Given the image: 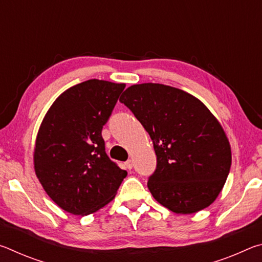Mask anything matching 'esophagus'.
I'll return each mask as SVG.
<instances>
[{
	"mask_svg": "<svg viewBox=\"0 0 262 262\" xmlns=\"http://www.w3.org/2000/svg\"><path fill=\"white\" fill-rule=\"evenodd\" d=\"M125 165H126L128 170H132L133 165H134V163H133V159H128V161L125 163Z\"/></svg>",
	"mask_w": 262,
	"mask_h": 262,
	"instance_id": "obj_1",
	"label": "esophagus"
}]
</instances>
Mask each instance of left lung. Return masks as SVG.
I'll return each mask as SVG.
<instances>
[{
    "mask_svg": "<svg viewBox=\"0 0 262 262\" xmlns=\"http://www.w3.org/2000/svg\"><path fill=\"white\" fill-rule=\"evenodd\" d=\"M120 101L151 137L157 167L148 181L155 200L176 214H194L219 196L231 166L220 121L196 97L158 83L132 85Z\"/></svg>",
    "mask_w": 262,
    "mask_h": 262,
    "instance_id": "8db88e82",
    "label": "left lung"
}]
</instances>
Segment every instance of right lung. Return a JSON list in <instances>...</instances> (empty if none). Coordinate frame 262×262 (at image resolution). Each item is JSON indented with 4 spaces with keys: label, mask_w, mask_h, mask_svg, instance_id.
<instances>
[{
    "label": "right lung",
    "mask_w": 262,
    "mask_h": 262,
    "mask_svg": "<svg viewBox=\"0 0 262 262\" xmlns=\"http://www.w3.org/2000/svg\"><path fill=\"white\" fill-rule=\"evenodd\" d=\"M126 84L89 79L61 94L39 127L35 176L53 201L73 215L96 212L114 199L127 172L105 152L101 136Z\"/></svg>",
    "instance_id": "right-lung-1"
}]
</instances>
